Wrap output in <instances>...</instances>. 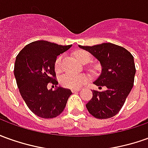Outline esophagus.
<instances>
[{
	"label": "esophagus",
	"mask_w": 148,
	"mask_h": 148,
	"mask_svg": "<svg viewBox=\"0 0 148 148\" xmlns=\"http://www.w3.org/2000/svg\"><path fill=\"white\" fill-rule=\"evenodd\" d=\"M72 92H79V89H76V88H73L72 89Z\"/></svg>",
	"instance_id": "34e87169"
}]
</instances>
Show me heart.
Segmentation results:
<instances>
[{"label":"heart","mask_w":148,"mask_h":148,"mask_svg":"<svg viewBox=\"0 0 148 148\" xmlns=\"http://www.w3.org/2000/svg\"><path fill=\"white\" fill-rule=\"evenodd\" d=\"M74 56L77 60L82 64H87L89 62L91 56L90 55L83 50L76 51ZM54 68L56 72L62 71V56H58L54 63ZM88 80V76L85 74L75 75V74H65L60 77V83L64 87L69 88H79Z\"/></svg>","instance_id":"b5f03b06"}]
</instances>
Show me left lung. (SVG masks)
Segmentation results:
<instances>
[{
    "instance_id": "1",
    "label": "left lung",
    "mask_w": 148,
    "mask_h": 148,
    "mask_svg": "<svg viewBox=\"0 0 148 148\" xmlns=\"http://www.w3.org/2000/svg\"><path fill=\"white\" fill-rule=\"evenodd\" d=\"M79 47L100 61L101 73L93 83L100 88L106 87L105 91H92V97L86 104L88 111L96 119L112 118L122 109L134 85V57L127 49L110 42Z\"/></svg>"
}]
</instances>
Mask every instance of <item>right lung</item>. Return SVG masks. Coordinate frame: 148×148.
I'll use <instances>...</instances> for the list:
<instances>
[{
    "label": "right lung",
    "mask_w": 148,
    "mask_h": 148,
    "mask_svg": "<svg viewBox=\"0 0 148 148\" xmlns=\"http://www.w3.org/2000/svg\"><path fill=\"white\" fill-rule=\"evenodd\" d=\"M71 47L38 40L26 45L16 57L14 76L19 92L29 110L40 118L53 119L59 116L72 95L68 88H47L49 83L56 86L58 84L55 60Z\"/></svg>",
    "instance_id": "right-lung-1"
}]
</instances>
